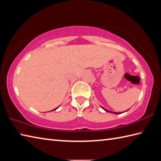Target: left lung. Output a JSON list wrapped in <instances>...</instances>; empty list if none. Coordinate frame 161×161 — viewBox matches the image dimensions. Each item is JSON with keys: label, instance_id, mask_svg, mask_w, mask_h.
<instances>
[{"label": "left lung", "instance_id": "8db88e82", "mask_svg": "<svg viewBox=\"0 0 161 161\" xmlns=\"http://www.w3.org/2000/svg\"><path fill=\"white\" fill-rule=\"evenodd\" d=\"M102 108H103L105 111L108 112V113H111V114H121V112L118 113V112H113V111H110L107 110V109H106V108H104V107H102ZM127 111H128V110H127ZM126 111H125V112H126Z\"/></svg>", "mask_w": 161, "mask_h": 161}]
</instances>
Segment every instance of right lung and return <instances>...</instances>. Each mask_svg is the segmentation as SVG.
<instances>
[{"label":"right lung","instance_id":"right-lung-1","mask_svg":"<svg viewBox=\"0 0 161 161\" xmlns=\"http://www.w3.org/2000/svg\"><path fill=\"white\" fill-rule=\"evenodd\" d=\"M57 108H54V110H56V109H57ZM54 110H53V111H54Z\"/></svg>","mask_w":161,"mask_h":161}]
</instances>
